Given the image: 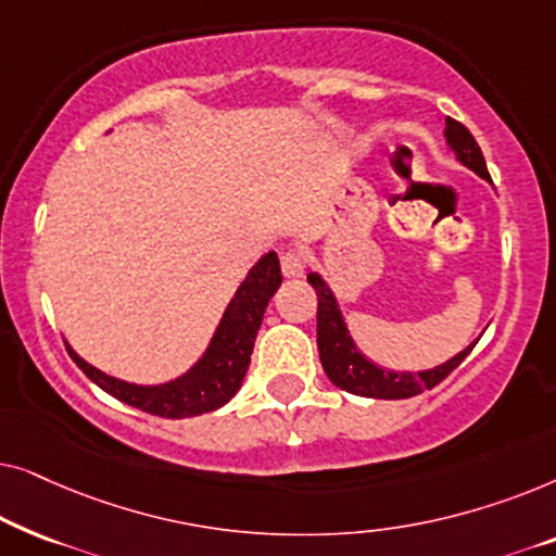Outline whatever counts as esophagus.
<instances>
[{
    "label": "esophagus",
    "mask_w": 556,
    "mask_h": 556,
    "mask_svg": "<svg viewBox=\"0 0 556 556\" xmlns=\"http://www.w3.org/2000/svg\"><path fill=\"white\" fill-rule=\"evenodd\" d=\"M280 270H283L286 278H301L306 273V257L299 250H286L280 255Z\"/></svg>",
    "instance_id": "obj_1"
}]
</instances>
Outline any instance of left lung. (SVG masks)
<instances>
[{
    "mask_svg": "<svg viewBox=\"0 0 556 556\" xmlns=\"http://www.w3.org/2000/svg\"><path fill=\"white\" fill-rule=\"evenodd\" d=\"M445 141L453 149L455 159L460 164H466L468 169H473L478 177L489 179L491 174L485 169V159L481 154L473 134L468 131L460 121L445 118ZM308 283L314 286L318 295V314H316V341H318V356H321V367L326 377L331 379L339 390H346L352 394H362V397H377V400H405L415 397L422 390H432V387L443 382L466 356L473 352L476 341L470 346L463 349L460 354H455L453 359L440 364L435 369L425 371H390L377 367L375 362H369L359 349H356L354 339L349 337V329L341 316L337 295L326 280L318 273H308Z\"/></svg>",
    "mask_w": 556,
    "mask_h": 556,
    "instance_id": "obj_1",
    "label": "left lung"
}]
</instances>
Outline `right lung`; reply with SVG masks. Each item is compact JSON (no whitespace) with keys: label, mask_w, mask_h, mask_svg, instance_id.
<instances>
[{"label":"right lung","mask_w":556,"mask_h":556,"mask_svg":"<svg viewBox=\"0 0 556 556\" xmlns=\"http://www.w3.org/2000/svg\"><path fill=\"white\" fill-rule=\"evenodd\" d=\"M280 280H283V276H280L278 255L270 250L250 268L248 278L242 280L232 301L227 303L215 337H212L202 359L187 375L172 379L166 384L143 387L124 382V379L109 377L105 371L90 367L86 359H80L73 352L71 344H65L67 354L86 371V377L93 379L111 397L139 407L143 413L169 417V420L212 413V409L230 402L232 394L240 390L250 354H253L257 329L263 324V314L268 308L273 293L278 291Z\"/></svg>","instance_id":"1"}]
</instances>
